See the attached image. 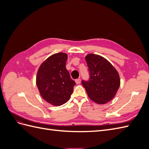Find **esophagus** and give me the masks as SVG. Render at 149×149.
<instances>
[{
    "mask_svg": "<svg viewBox=\"0 0 149 149\" xmlns=\"http://www.w3.org/2000/svg\"><path fill=\"white\" fill-rule=\"evenodd\" d=\"M75 81H76V84H79L81 83V79H80V78L76 79L75 80Z\"/></svg>",
    "mask_w": 149,
    "mask_h": 149,
    "instance_id": "esophagus-1",
    "label": "esophagus"
}]
</instances>
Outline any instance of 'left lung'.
<instances>
[{"mask_svg": "<svg viewBox=\"0 0 149 149\" xmlns=\"http://www.w3.org/2000/svg\"><path fill=\"white\" fill-rule=\"evenodd\" d=\"M85 59L89 78L82 80V84L91 100L100 104L107 103L113 99L120 86L118 72L100 55L91 53Z\"/></svg>", "mask_w": 149, "mask_h": 149, "instance_id": "8db88e82", "label": "left lung"}]
</instances>
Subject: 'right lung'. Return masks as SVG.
<instances>
[{
  "label": "right lung",
  "mask_w": 149,
  "mask_h": 149,
  "mask_svg": "<svg viewBox=\"0 0 149 149\" xmlns=\"http://www.w3.org/2000/svg\"><path fill=\"white\" fill-rule=\"evenodd\" d=\"M67 54L55 53L40 66L37 83L40 95L53 106H59L70 100L76 83L66 68Z\"/></svg>",
  "instance_id": "1"
}]
</instances>
